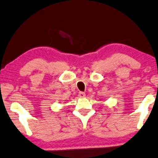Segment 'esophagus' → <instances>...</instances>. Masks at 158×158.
<instances>
[{"mask_svg": "<svg viewBox=\"0 0 158 158\" xmlns=\"http://www.w3.org/2000/svg\"><path fill=\"white\" fill-rule=\"evenodd\" d=\"M78 96L79 97H81V98H83V97H85V94L84 92H83V91H81V92H79Z\"/></svg>", "mask_w": 158, "mask_h": 158, "instance_id": "obj_1", "label": "esophagus"}]
</instances>
